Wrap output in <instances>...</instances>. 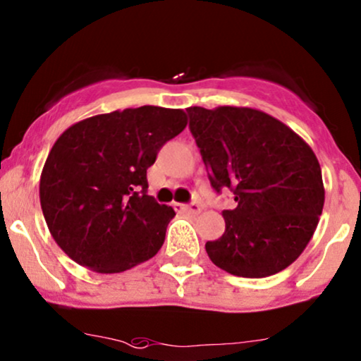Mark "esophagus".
Instances as JSON below:
<instances>
[{
  "instance_id": "obj_1",
  "label": "esophagus",
  "mask_w": 361,
  "mask_h": 361,
  "mask_svg": "<svg viewBox=\"0 0 361 361\" xmlns=\"http://www.w3.org/2000/svg\"><path fill=\"white\" fill-rule=\"evenodd\" d=\"M174 207L181 212H190V214H199L200 212V206H197V204H174Z\"/></svg>"
}]
</instances>
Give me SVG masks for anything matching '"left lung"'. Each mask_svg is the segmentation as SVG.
Listing matches in <instances>:
<instances>
[{
	"mask_svg": "<svg viewBox=\"0 0 361 361\" xmlns=\"http://www.w3.org/2000/svg\"><path fill=\"white\" fill-rule=\"evenodd\" d=\"M190 131L211 187L233 190L226 228L206 244L218 268L263 279L294 263L317 230L325 202L311 147L270 114L250 107H188Z\"/></svg>",
	"mask_w": 361,
	"mask_h": 361,
	"instance_id": "8db88e82",
	"label": "left lung"
}]
</instances>
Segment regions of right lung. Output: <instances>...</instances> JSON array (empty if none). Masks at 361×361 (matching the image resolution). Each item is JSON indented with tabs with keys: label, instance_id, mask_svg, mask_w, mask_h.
<instances>
[{
	"label": "right lung",
	"instance_id": "obj_1",
	"mask_svg": "<svg viewBox=\"0 0 361 361\" xmlns=\"http://www.w3.org/2000/svg\"><path fill=\"white\" fill-rule=\"evenodd\" d=\"M185 126L181 109L143 105L88 117L59 136L41 171L39 200L71 259L121 273L159 252L174 211L147 195V169Z\"/></svg>",
	"mask_w": 361,
	"mask_h": 361
}]
</instances>
